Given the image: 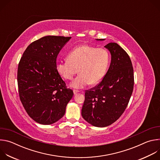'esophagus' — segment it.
<instances>
[{"instance_id": "1", "label": "esophagus", "mask_w": 160, "mask_h": 160, "mask_svg": "<svg viewBox=\"0 0 160 160\" xmlns=\"http://www.w3.org/2000/svg\"><path fill=\"white\" fill-rule=\"evenodd\" d=\"M78 92H79V90H73V93H74L75 95L78 94Z\"/></svg>"}]
</instances>
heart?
<instances>
[{"label":"heart","instance_id":"b5f03b06","mask_svg":"<svg viewBox=\"0 0 160 160\" xmlns=\"http://www.w3.org/2000/svg\"><path fill=\"white\" fill-rule=\"evenodd\" d=\"M109 52L104 48H98L89 45H81L74 48L67 55V59L57 62L58 73L65 80H72L71 86L82 88L90 83L95 85L104 77L109 64Z\"/></svg>","mask_w":160,"mask_h":160}]
</instances>
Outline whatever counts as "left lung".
<instances>
[{"mask_svg":"<svg viewBox=\"0 0 160 160\" xmlns=\"http://www.w3.org/2000/svg\"><path fill=\"white\" fill-rule=\"evenodd\" d=\"M104 47L111 54L109 68L98 85L85 90L82 109L84 120L98 127L109 126L121 117L128 104L134 84L133 69L128 54L117 43H109Z\"/></svg>","mask_w":160,"mask_h":160,"instance_id":"obj_1","label":"left lung"}]
</instances>
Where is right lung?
<instances>
[{"label": "right lung", "mask_w": 160, "mask_h": 160, "mask_svg": "<svg viewBox=\"0 0 160 160\" xmlns=\"http://www.w3.org/2000/svg\"><path fill=\"white\" fill-rule=\"evenodd\" d=\"M70 37L45 36L31 43L18 68L20 101L28 115L42 125L52 124L64 115L73 90L58 73V55Z\"/></svg>", "instance_id": "right-lung-1"}]
</instances>
